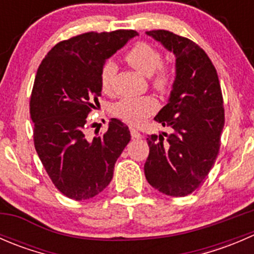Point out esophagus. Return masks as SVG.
Returning a JSON list of instances; mask_svg holds the SVG:
<instances>
[{"instance_id":"esophagus-1","label":"esophagus","mask_w":254,"mask_h":254,"mask_svg":"<svg viewBox=\"0 0 254 254\" xmlns=\"http://www.w3.org/2000/svg\"><path fill=\"white\" fill-rule=\"evenodd\" d=\"M130 134H131L132 139H141V137H142V135L140 134V132L137 131L135 127H130Z\"/></svg>"}]
</instances>
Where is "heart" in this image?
Wrapping results in <instances>:
<instances>
[{
	"label": "heart",
	"mask_w": 254,
	"mask_h": 254,
	"mask_svg": "<svg viewBox=\"0 0 254 254\" xmlns=\"http://www.w3.org/2000/svg\"><path fill=\"white\" fill-rule=\"evenodd\" d=\"M125 60L130 66L145 76H152V86L158 91H166L170 88L172 82L171 71L166 66L161 65L162 56L160 51L147 43L139 42L132 45L125 53ZM117 66L108 61L103 65L99 76V86L103 93L111 94L113 92ZM157 108V102L151 96L131 97L123 98L113 106V114L125 123L137 125L142 123L146 118L150 117Z\"/></svg>",
	"instance_id": "heart-1"
}]
</instances>
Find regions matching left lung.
I'll use <instances>...</instances> for the list:
<instances>
[{"label":"left lung","instance_id":"1","mask_svg":"<svg viewBox=\"0 0 254 254\" xmlns=\"http://www.w3.org/2000/svg\"><path fill=\"white\" fill-rule=\"evenodd\" d=\"M146 34L176 56V78L167 104L156 122L171 134L147 137L143 170L148 183L170 196H186L199 188L220 150L225 124L224 99L215 66L205 51L188 38L158 29Z\"/></svg>","mask_w":254,"mask_h":254}]
</instances>
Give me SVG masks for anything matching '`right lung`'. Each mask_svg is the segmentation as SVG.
<instances>
[{
    "label": "right lung",
    "instance_id": "obj_1",
    "mask_svg": "<svg viewBox=\"0 0 254 254\" xmlns=\"http://www.w3.org/2000/svg\"><path fill=\"white\" fill-rule=\"evenodd\" d=\"M135 35L120 29L63 40L37 71L29 103L35 150L54 186L73 200L93 198L111 183L131 137L129 127L113 118L103 135L89 139L87 117L99 104L104 63Z\"/></svg>",
    "mask_w": 254,
    "mask_h": 254
}]
</instances>
